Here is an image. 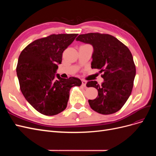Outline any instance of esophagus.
<instances>
[{
	"instance_id": "34e87169",
	"label": "esophagus",
	"mask_w": 156,
	"mask_h": 156,
	"mask_svg": "<svg viewBox=\"0 0 156 156\" xmlns=\"http://www.w3.org/2000/svg\"><path fill=\"white\" fill-rule=\"evenodd\" d=\"M86 84H87V81H85V80H82V86L86 87Z\"/></svg>"
}]
</instances>
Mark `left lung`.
Instances as JSON below:
<instances>
[{
  "mask_svg": "<svg viewBox=\"0 0 156 156\" xmlns=\"http://www.w3.org/2000/svg\"><path fill=\"white\" fill-rule=\"evenodd\" d=\"M77 41L93 46L91 68L103 72L104 79L100 85L96 81H88L87 87L98 90V96L88 103L94 111L102 115L119 111L131 95L136 68L131 51L115 37L107 34L88 33L80 34Z\"/></svg>",
  "mask_w": 156,
  "mask_h": 156,
  "instance_id": "8db88e82",
  "label": "left lung"
}]
</instances>
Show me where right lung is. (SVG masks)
Returning a JSON list of instances; mask_svg holds the SVG:
<instances>
[{"instance_id": "obj_1", "label": "right lung", "mask_w": 156, "mask_h": 156, "mask_svg": "<svg viewBox=\"0 0 156 156\" xmlns=\"http://www.w3.org/2000/svg\"><path fill=\"white\" fill-rule=\"evenodd\" d=\"M78 34H51L28 45L19 56L16 72L27 101L41 114L53 116L67 107L72 87L81 85L78 78L55 75L64 51Z\"/></svg>"}]
</instances>
